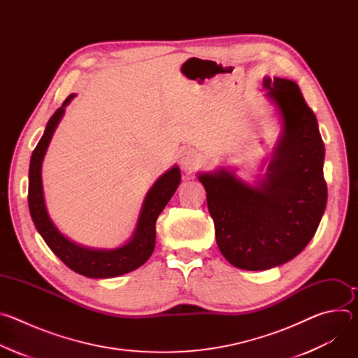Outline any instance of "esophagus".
Wrapping results in <instances>:
<instances>
[{
  "label": "esophagus",
  "instance_id": "1",
  "mask_svg": "<svg viewBox=\"0 0 358 358\" xmlns=\"http://www.w3.org/2000/svg\"><path fill=\"white\" fill-rule=\"evenodd\" d=\"M178 160H180V164H181L182 170L192 171L199 164V155H198L196 151H194L191 148H187V150H182L180 152Z\"/></svg>",
  "mask_w": 358,
  "mask_h": 358
}]
</instances>
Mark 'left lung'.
Here are the masks:
<instances>
[{
	"label": "left lung",
	"mask_w": 358,
	"mask_h": 358,
	"mask_svg": "<svg viewBox=\"0 0 358 358\" xmlns=\"http://www.w3.org/2000/svg\"><path fill=\"white\" fill-rule=\"evenodd\" d=\"M264 89L282 126L265 176L250 184L231 167L196 174L207 191L217 245L232 266L245 271H268L297 257L327 203L324 144L315 113L293 80L265 76Z\"/></svg>",
	"instance_id": "obj_1"
}]
</instances>
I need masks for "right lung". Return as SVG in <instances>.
Returning <instances> with one entry per match:
<instances>
[{"label": "right lung", "mask_w": 358, "mask_h": 358, "mask_svg": "<svg viewBox=\"0 0 358 358\" xmlns=\"http://www.w3.org/2000/svg\"><path fill=\"white\" fill-rule=\"evenodd\" d=\"M75 96V93L69 94L64 105L49 119L43 136L31 156L28 184L29 214L36 231L49 249L73 272L93 279L116 278L140 268L151 257L156 245V221L178 188L181 171L178 166H173L152 184L141 203L134 232L122 246L113 249L89 248L65 236L50 220L46 210L42 187V163L48 145L65 115V108Z\"/></svg>", "instance_id": "right-lung-1"}]
</instances>
